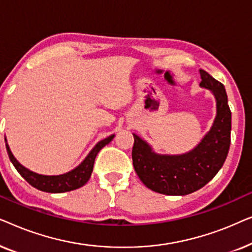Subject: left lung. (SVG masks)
Returning <instances> with one entry per match:
<instances>
[{"mask_svg":"<svg viewBox=\"0 0 252 252\" xmlns=\"http://www.w3.org/2000/svg\"><path fill=\"white\" fill-rule=\"evenodd\" d=\"M199 86L215 96L217 115L211 128L194 149L182 155H160L133 134L134 170L146 187L159 194L184 196L198 190L215 178L228 155L232 113L225 87L206 71L199 70Z\"/></svg>","mask_w":252,"mask_h":252,"instance_id":"obj_1","label":"left lung"}]
</instances>
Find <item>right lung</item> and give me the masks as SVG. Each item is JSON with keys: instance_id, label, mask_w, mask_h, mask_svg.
<instances>
[{"instance_id": "right-lung-1", "label": "right lung", "mask_w": 252, "mask_h": 252, "mask_svg": "<svg viewBox=\"0 0 252 252\" xmlns=\"http://www.w3.org/2000/svg\"><path fill=\"white\" fill-rule=\"evenodd\" d=\"M113 137H115V134L108 136L104 140L99 141V142H97V144L91 150V153L87 155V157L81 161V164H79L77 167L73 168V170L70 172H67V173L60 175H43L29 170V168L23 166V165L16 159L15 156H13L11 150H10L9 144L6 143V139L5 147L6 151H8L9 158L13 164V166L16 167V170L19 172V174L22 175L31 186H33L34 188L39 189L41 191L58 194V192L71 191L74 190V189L80 188L89 180L93 172V167H94L95 158L97 156L98 151L101 150L103 147H105L106 144L111 142Z\"/></svg>"}]
</instances>
